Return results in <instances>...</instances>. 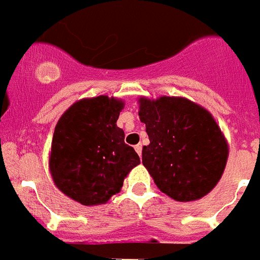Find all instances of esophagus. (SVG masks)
I'll return each instance as SVG.
<instances>
[{
	"instance_id": "obj_1",
	"label": "esophagus",
	"mask_w": 260,
	"mask_h": 260,
	"mask_svg": "<svg viewBox=\"0 0 260 260\" xmlns=\"http://www.w3.org/2000/svg\"><path fill=\"white\" fill-rule=\"evenodd\" d=\"M134 149H136V151L138 153V155L142 154V145H141V143L136 145V146H134Z\"/></svg>"
}]
</instances>
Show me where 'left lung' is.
Here are the masks:
<instances>
[{"label":"left lung","mask_w":260,"mask_h":260,"mask_svg":"<svg viewBox=\"0 0 260 260\" xmlns=\"http://www.w3.org/2000/svg\"><path fill=\"white\" fill-rule=\"evenodd\" d=\"M140 119L150 143L142 164L161 192L177 201L201 199L215 188L228 147L212 115L184 98L140 99Z\"/></svg>","instance_id":"8db88e82"}]
</instances>
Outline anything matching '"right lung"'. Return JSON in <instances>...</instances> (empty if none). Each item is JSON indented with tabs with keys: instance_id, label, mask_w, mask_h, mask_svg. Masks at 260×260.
I'll list each match as a JSON object with an SVG mask.
<instances>
[{
	"instance_id": "1",
	"label": "right lung",
	"mask_w": 260,
	"mask_h": 260,
	"mask_svg": "<svg viewBox=\"0 0 260 260\" xmlns=\"http://www.w3.org/2000/svg\"><path fill=\"white\" fill-rule=\"evenodd\" d=\"M123 103L109 96L76 102L56 124L49 168L56 186L83 205L103 204L141 162L117 126Z\"/></svg>"
}]
</instances>
